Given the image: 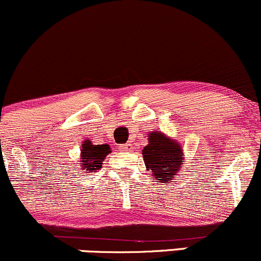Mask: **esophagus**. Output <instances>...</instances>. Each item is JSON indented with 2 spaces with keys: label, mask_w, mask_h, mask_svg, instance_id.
I'll list each match as a JSON object with an SVG mask.
<instances>
[{
  "label": "esophagus",
  "mask_w": 261,
  "mask_h": 261,
  "mask_svg": "<svg viewBox=\"0 0 261 261\" xmlns=\"http://www.w3.org/2000/svg\"><path fill=\"white\" fill-rule=\"evenodd\" d=\"M122 150L126 151V152H131V151H133V150H131V145H128V144L122 146Z\"/></svg>",
  "instance_id": "1"
}]
</instances>
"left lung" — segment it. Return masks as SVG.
I'll list each match as a JSON object with an SVG mask.
<instances>
[{
  "label": "left lung",
  "mask_w": 261,
  "mask_h": 261,
  "mask_svg": "<svg viewBox=\"0 0 261 261\" xmlns=\"http://www.w3.org/2000/svg\"><path fill=\"white\" fill-rule=\"evenodd\" d=\"M147 139L148 144L142 150L146 170L157 181L172 182L186 162L182 145L161 131H152Z\"/></svg>",
  "instance_id": "1"
}]
</instances>
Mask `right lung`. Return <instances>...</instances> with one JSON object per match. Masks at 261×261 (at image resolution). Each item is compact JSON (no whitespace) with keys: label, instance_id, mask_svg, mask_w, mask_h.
I'll use <instances>...</instances> for the list:
<instances>
[{"label":"right lung","instance_id":"obj_1","mask_svg":"<svg viewBox=\"0 0 261 261\" xmlns=\"http://www.w3.org/2000/svg\"><path fill=\"white\" fill-rule=\"evenodd\" d=\"M111 153V148L108 144L105 145H94L90 140H85L82 144L80 150V167L83 171L89 172H98L101 168L105 157Z\"/></svg>","mask_w":261,"mask_h":261}]
</instances>
